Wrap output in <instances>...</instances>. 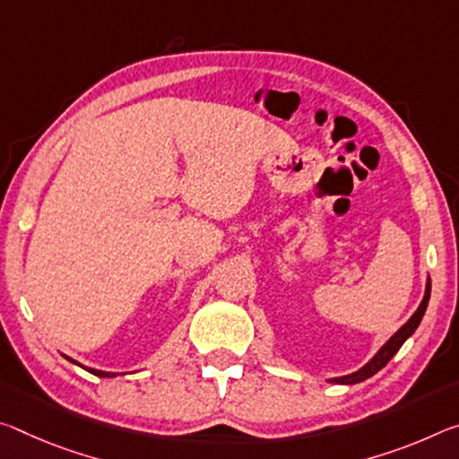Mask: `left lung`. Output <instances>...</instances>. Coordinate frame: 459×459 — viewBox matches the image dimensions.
I'll return each instance as SVG.
<instances>
[{
    "mask_svg": "<svg viewBox=\"0 0 459 459\" xmlns=\"http://www.w3.org/2000/svg\"><path fill=\"white\" fill-rule=\"evenodd\" d=\"M429 296H431V280L427 278L425 296H423V300H420L419 308L414 310V315L409 318V321H406L394 334H392V337L386 341V343H384L380 349H377V353L374 355V358L369 359L366 366H361L358 372L347 374V376H339V377H331V380H326V382H331V384H359V382L368 380V377H372L374 374L380 372V369L386 366V363L392 358H394L396 351H398L400 347H403L404 341L409 339L414 331H417V326L420 325V321H423L427 304H429Z\"/></svg>",
    "mask_w": 459,
    "mask_h": 459,
    "instance_id": "left-lung-1",
    "label": "left lung"
}]
</instances>
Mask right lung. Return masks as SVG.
<instances>
[{"label": "right lung", "mask_w": 459, "mask_h": 459, "mask_svg": "<svg viewBox=\"0 0 459 459\" xmlns=\"http://www.w3.org/2000/svg\"><path fill=\"white\" fill-rule=\"evenodd\" d=\"M63 358H65V359H69L71 363H75V366H79V368H83L82 363H77L75 359L67 358V355H63ZM85 369H87V372H90V374H93V376H100V377H114V376H118L116 372H101V369H93V368H85Z\"/></svg>", "instance_id": "obj_1"}]
</instances>
